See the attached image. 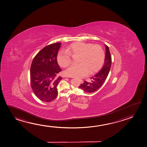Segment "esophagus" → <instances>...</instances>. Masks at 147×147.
Returning a JSON list of instances; mask_svg holds the SVG:
<instances>
[{
	"instance_id": "obj_1",
	"label": "esophagus",
	"mask_w": 147,
	"mask_h": 147,
	"mask_svg": "<svg viewBox=\"0 0 147 147\" xmlns=\"http://www.w3.org/2000/svg\"><path fill=\"white\" fill-rule=\"evenodd\" d=\"M80 82H81L82 83H83V82H83L82 80H80Z\"/></svg>"
}]
</instances>
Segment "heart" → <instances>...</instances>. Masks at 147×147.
<instances>
[{
	"label": "heart",
	"instance_id": "b5f03b06",
	"mask_svg": "<svg viewBox=\"0 0 147 147\" xmlns=\"http://www.w3.org/2000/svg\"><path fill=\"white\" fill-rule=\"evenodd\" d=\"M72 57H79L78 65L71 66L65 71L68 77L82 78L90 73L95 72L100 69L105 61V52L99 45L78 42L73 43L67 51H60L57 55V61L63 67L70 65Z\"/></svg>",
	"mask_w": 147,
	"mask_h": 147
}]
</instances>
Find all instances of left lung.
I'll use <instances>...</instances> for the list:
<instances>
[{"instance_id": "left-lung-1", "label": "left lung", "mask_w": 147, "mask_h": 147, "mask_svg": "<svg viewBox=\"0 0 147 147\" xmlns=\"http://www.w3.org/2000/svg\"><path fill=\"white\" fill-rule=\"evenodd\" d=\"M105 45L106 54L105 63L101 70L98 72L91 77V82H84V84H80L79 88L86 93H92L98 90L105 82L108 77L109 73L111 68L112 58L108 47Z\"/></svg>"}]
</instances>
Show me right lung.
<instances>
[{
    "label": "right lung",
    "mask_w": 147,
    "mask_h": 147,
    "mask_svg": "<svg viewBox=\"0 0 147 147\" xmlns=\"http://www.w3.org/2000/svg\"><path fill=\"white\" fill-rule=\"evenodd\" d=\"M61 43L46 46L37 54L30 69L31 86L33 91L41 101L50 102L56 98L57 87L62 80L58 74L61 71L57 61Z\"/></svg>",
    "instance_id": "1"
}]
</instances>
